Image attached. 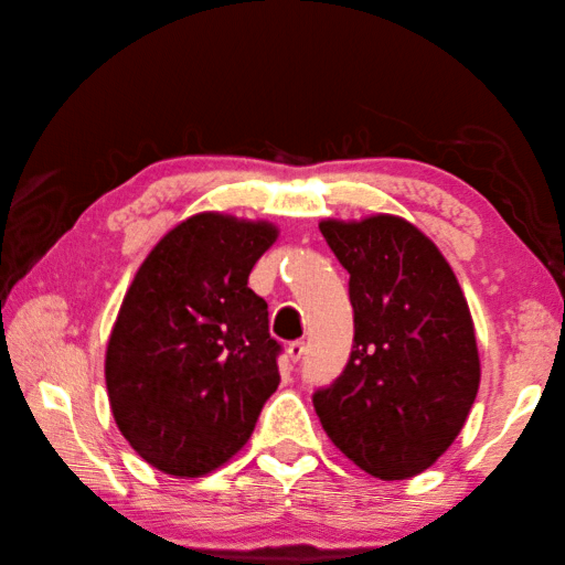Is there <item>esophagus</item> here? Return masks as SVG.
<instances>
[{"instance_id":"1","label":"esophagus","mask_w":565,"mask_h":565,"mask_svg":"<svg viewBox=\"0 0 565 565\" xmlns=\"http://www.w3.org/2000/svg\"><path fill=\"white\" fill-rule=\"evenodd\" d=\"M286 351H289V358H291V361L296 363V361H301V358H303V353H306V343H303V341H291V343H289V348H286Z\"/></svg>"}]
</instances>
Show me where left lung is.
Instances as JSON below:
<instances>
[{"label": "left lung", "mask_w": 565, "mask_h": 565, "mask_svg": "<svg viewBox=\"0 0 565 565\" xmlns=\"http://www.w3.org/2000/svg\"><path fill=\"white\" fill-rule=\"evenodd\" d=\"M351 274L353 348L313 393L331 443L377 479H407L455 443L479 390L475 323L455 271L413 224L321 222Z\"/></svg>", "instance_id": "1"}]
</instances>
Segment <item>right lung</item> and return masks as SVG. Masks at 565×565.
I'll return each mask as SVG.
<instances>
[{
	"label": "right lung",
	"mask_w": 565,
	"mask_h": 565,
	"mask_svg": "<svg viewBox=\"0 0 565 565\" xmlns=\"http://www.w3.org/2000/svg\"><path fill=\"white\" fill-rule=\"evenodd\" d=\"M276 230L204 212L158 242L132 279L106 351L116 425L172 477H200L247 445L279 387L281 343L247 281Z\"/></svg>",
	"instance_id": "1"
}]
</instances>
